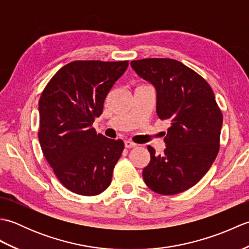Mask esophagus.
<instances>
[{"label": "esophagus", "mask_w": 249, "mask_h": 249, "mask_svg": "<svg viewBox=\"0 0 249 249\" xmlns=\"http://www.w3.org/2000/svg\"><path fill=\"white\" fill-rule=\"evenodd\" d=\"M124 143H125L126 149H131V147H136L137 146V144L135 143V142L130 141V140H125Z\"/></svg>", "instance_id": "1"}]
</instances>
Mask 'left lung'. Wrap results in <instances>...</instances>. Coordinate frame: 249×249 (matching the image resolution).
Instances as JSON below:
<instances>
[{"instance_id":"obj_1","label":"left lung","mask_w":249,"mask_h":249,"mask_svg":"<svg viewBox=\"0 0 249 249\" xmlns=\"http://www.w3.org/2000/svg\"><path fill=\"white\" fill-rule=\"evenodd\" d=\"M138 75L156 89V112L171 126L162 155L151 154L142 176L147 187L160 195H176L197 184L219 151L223 113L210 84L197 72L172 59L131 61Z\"/></svg>"}]
</instances>
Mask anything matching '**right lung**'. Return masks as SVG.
Instances as JSON below:
<instances>
[{
    "label": "right lung",
    "instance_id": "obj_1",
    "mask_svg": "<svg viewBox=\"0 0 249 249\" xmlns=\"http://www.w3.org/2000/svg\"><path fill=\"white\" fill-rule=\"evenodd\" d=\"M127 66L128 61H73L63 66L41 93V151L63 186L72 193L96 196L111 183L124 142L97 135L92 125Z\"/></svg>",
    "mask_w": 249,
    "mask_h": 249
}]
</instances>
